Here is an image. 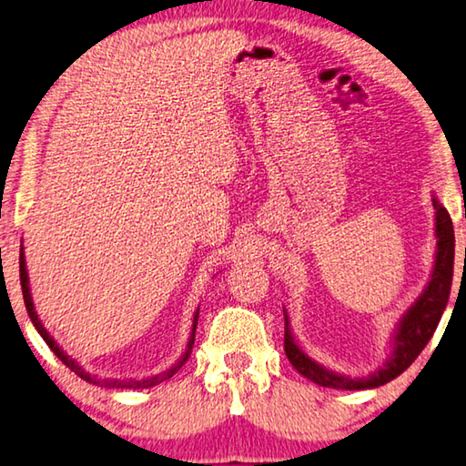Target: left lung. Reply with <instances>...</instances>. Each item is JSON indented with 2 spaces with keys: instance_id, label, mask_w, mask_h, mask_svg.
<instances>
[{
  "instance_id": "left-lung-1",
  "label": "left lung",
  "mask_w": 466,
  "mask_h": 466,
  "mask_svg": "<svg viewBox=\"0 0 466 466\" xmlns=\"http://www.w3.org/2000/svg\"><path fill=\"white\" fill-rule=\"evenodd\" d=\"M433 208H436V262H433L431 279L423 293L417 297L415 303L402 314L396 324L390 342V355L384 361L382 368H378L370 376L350 378L345 373L332 371L324 368L322 363L305 353L295 340L291 326H289V316L285 311V353L291 361L293 368L301 373L303 378L311 380L318 386L337 388V390H368V388H378L390 382L396 376H400L410 363H413L419 353L425 349L427 342L433 337L440 324V318L444 314L450 287H452L454 274V227L448 210L438 202V198H431Z\"/></svg>"
}]
</instances>
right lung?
<instances>
[{"label": "right lung", "mask_w": 466, "mask_h": 466, "mask_svg": "<svg viewBox=\"0 0 466 466\" xmlns=\"http://www.w3.org/2000/svg\"><path fill=\"white\" fill-rule=\"evenodd\" d=\"M20 285H22V297H25V305H26V311H28V316H30V319H33V324H35V328L36 330H39V334L43 337V340L47 342L49 345V349L53 350V353H56L61 361H64V365H67V368H70L76 376H80L82 380H86V382H90V384H101V386H106V388H152V386H157V384H161V382H165V380H169V378H173L175 373H177L179 370H181V365L187 361V357H189V353H192V347H194V340H196V326H198V314H200V308L196 309V314H194V324H192V332H189V339H187V347H186V350H183V355L179 357L177 360V363L175 365H171L169 370H165V371H161V373H157V376H150V378H142V380H98L96 376H90L88 371H84L80 365H78V361L76 360H72L70 355L67 353H64V349H61L56 340H53V337L51 334L47 332V328L43 326V322L39 319V316H36V311H35V303H33V297H30V287H28V272H26V260H25V249L20 248Z\"/></svg>", "instance_id": "add662e5"}]
</instances>
